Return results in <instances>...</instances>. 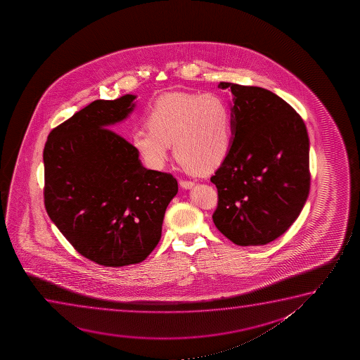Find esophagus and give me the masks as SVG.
I'll return each instance as SVG.
<instances>
[{
	"mask_svg": "<svg viewBox=\"0 0 360 360\" xmlns=\"http://www.w3.org/2000/svg\"><path fill=\"white\" fill-rule=\"evenodd\" d=\"M179 184H181V187L184 188V189H191V188L194 186V182H192V181H186V179H181Z\"/></svg>",
	"mask_w": 360,
	"mask_h": 360,
	"instance_id": "esophagus-1",
	"label": "esophagus"
}]
</instances>
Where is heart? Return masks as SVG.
I'll return each mask as SVG.
<instances>
[{
  "label": "heart",
  "mask_w": 360,
  "mask_h": 360,
  "mask_svg": "<svg viewBox=\"0 0 360 360\" xmlns=\"http://www.w3.org/2000/svg\"><path fill=\"white\" fill-rule=\"evenodd\" d=\"M145 124L148 129L131 131L130 143L153 169L165 167L171 143L178 162L195 174L214 172L233 146V113L219 94L162 96L148 109Z\"/></svg>",
  "instance_id": "obj_1"
}]
</instances>
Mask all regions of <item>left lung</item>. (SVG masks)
<instances>
[{"label": "left lung", "instance_id": "left-lung-1", "mask_svg": "<svg viewBox=\"0 0 360 360\" xmlns=\"http://www.w3.org/2000/svg\"><path fill=\"white\" fill-rule=\"evenodd\" d=\"M233 96L230 156L210 178L212 221L238 246L266 245L295 221L310 192L309 136L295 109L268 89L220 82Z\"/></svg>", "mask_w": 360, "mask_h": 360}]
</instances>
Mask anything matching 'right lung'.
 <instances>
[{
    "label": "right lung",
    "instance_id": "right-lung-1",
    "mask_svg": "<svg viewBox=\"0 0 360 360\" xmlns=\"http://www.w3.org/2000/svg\"><path fill=\"white\" fill-rule=\"evenodd\" d=\"M136 98L97 99L50 131L45 143L44 204L79 255L104 266L143 262L158 246L177 194L171 173L143 167L133 145L110 130Z\"/></svg>",
    "mask_w": 360,
    "mask_h": 360
}]
</instances>
